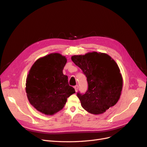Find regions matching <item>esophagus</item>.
<instances>
[{"instance_id":"esophagus-1","label":"esophagus","mask_w":147,"mask_h":147,"mask_svg":"<svg viewBox=\"0 0 147 147\" xmlns=\"http://www.w3.org/2000/svg\"><path fill=\"white\" fill-rule=\"evenodd\" d=\"M74 89H75V91H76V92H77V91H78V90L79 86H78V85H76V86H75L74 87Z\"/></svg>"}]
</instances>
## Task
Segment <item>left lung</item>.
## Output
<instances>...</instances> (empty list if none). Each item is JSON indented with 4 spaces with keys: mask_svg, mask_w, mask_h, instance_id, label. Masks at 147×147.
Listing matches in <instances>:
<instances>
[{
    "mask_svg": "<svg viewBox=\"0 0 147 147\" xmlns=\"http://www.w3.org/2000/svg\"><path fill=\"white\" fill-rule=\"evenodd\" d=\"M87 77L88 89L78 93L82 107L92 114H101L117 104L123 88V78L115 61L107 53L92 52L71 57Z\"/></svg>",
    "mask_w": 147,
    "mask_h": 147,
    "instance_id": "obj_1",
    "label": "left lung"
}]
</instances>
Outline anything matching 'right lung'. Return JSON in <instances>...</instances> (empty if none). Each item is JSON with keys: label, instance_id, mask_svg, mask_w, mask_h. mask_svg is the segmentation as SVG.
<instances>
[{"label": "right lung", "instance_id": "obj_1", "mask_svg": "<svg viewBox=\"0 0 147 147\" xmlns=\"http://www.w3.org/2000/svg\"><path fill=\"white\" fill-rule=\"evenodd\" d=\"M67 59L52 53L37 59L27 74L26 92L30 104L41 113L52 115L63 109L67 98L75 93L63 70Z\"/></svg>", "mask_w": 147, "mask_h": 147}]
</instances>
